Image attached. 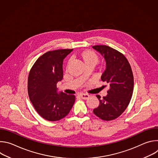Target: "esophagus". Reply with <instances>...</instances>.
<instances>
[{
	"mask_svg": "<svg viewBox=\"0 0 158 158\" xmlns=\"http://www.w3.org/2000/svg\"><path fill=\"white\" fill-rule=\"evenodd\" d=\"M79 96L83 99H87L89 97V95L87 94H85V93H81V94H80Z\"/></svg>",
	"mask_w": 158,
	"mask_h": 158,
	"instance_id": "1",
	"label": "esophagus"
}]
</instances>
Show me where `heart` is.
Here are the masks:
<instances>
[{"mask_svg":"<svg viewBox=\"0 0 158 158\" xmlns=\"http://www.w3.org/2000/svg\"><path fill=\"white\" fill-rule=\"evenodd\" d=\"M82 57L85 63L86 62H94L96 64L98 62V56L92 51H87L82 54ZM71 59L69 60L71 62Z\"/></svg>","mask_w":158,"mask_h":158,"instance_id":"obj_1","label":"heart"}]
</instances>
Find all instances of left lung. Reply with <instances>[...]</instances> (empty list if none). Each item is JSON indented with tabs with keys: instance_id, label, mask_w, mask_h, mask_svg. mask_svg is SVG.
Wrapping results in <instances>:
<instances>
[{
	"instance_id": "8db88e82",
	"label": "left lung",
	"mask_w": 158,
	"mask_h": 158,
	"mask_svg": "<svg viewBox=\"0 0 158 158\" xmlns=\"http://www.w3.org/2000/svg\"><path fill=\"white\" fill-rule=\"evenodd\" d=\"M93 48L104 57L106 67L101 80L110 86L106 96H96L99 106L93 112L102 120H113L122 114L130 102L134 89L132 71L126 57L117 50L104 45Z\"/></svg>"
}]
</instances>
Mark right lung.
Returning a JSON list of instances; mask_svg holds the SVG:
<instances>
[{"label":"right lung","instance_id":"right-lung-1","mask_svg":"<svg viewBox=\"0 0 158 158\" xmlns=\"http://www.w3.org/2000/svg\"><path fill=\"white\" fill-rule=\"evenodd\" d=\"M73 49L47 52L35 61L28 77V94L37 113L49 121H59L69 113L75 96L57 92V84L63 78L64 59Z\"/></svg>","mask_w":158,"mask_h":158}]
</instances>
